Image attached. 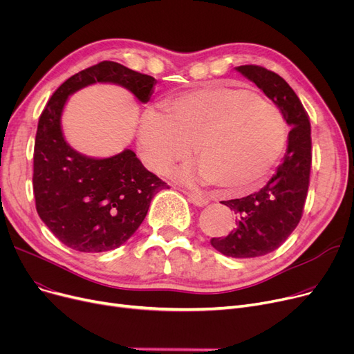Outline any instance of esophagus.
I'll list each match as a JSON object with an SVG mask.
<instances>
[{
    "label": "esophagus",
    "mask_w": 354,
    "mask_h": 354,
    "mask_svg": "<svg viewBox=\"0 0 354 354\" xmlns=\"http://www.w3.org/2000/svg\"><path fill=\"white\" fill-rule=\"evenodd\" d=\"M185 194H187V196L189 198V201L194 203V205L196 207H205L207 203L209 202L207 196H203L199 191H183Z\"/></svg>",
    "instance_id": "34e87169"
}]
</instances>
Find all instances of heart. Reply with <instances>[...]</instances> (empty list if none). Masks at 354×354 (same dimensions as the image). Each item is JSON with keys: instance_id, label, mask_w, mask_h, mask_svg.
Returning a JSON list of instances; mask_svg holds the SVG:
<instances>
[{"instance_id": "b5f03b06", "label": "heart", "mask_w": 354, "mask_h": 354, "mask_svg": "<svg viewBox=\"0 0 354 354\" xmlns=\"http://www.w3.org/2000/svg\"><path fill=\"white\" fill-rule=\"evenodd\" d=\"M195 145L199 175L231 194L261 183L287 145L281 111L251 90L207 86L163 100L138 127L139 155L155 172L187 160ZM176 175L188 180L192 171Z\"/></svg>"}]
</instances>
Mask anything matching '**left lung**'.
<instances>
[{"label":"left lung","instance_id":"8db88e82","mask_svg":"<svg viewBox=\"0 0 354 354\" xmlns=\"http://www.w3.org/2000/svg\"><path fill=\"white\" fill-rule=\"evenodd\" d=\"M235 70L266 93L291 127L283 163L266 187L221 202L236 215V227L225 236L212 238V247L232 258H254L280 247L303 216L310 185L311 127L299 96L277 73L254 64Z\"/></svg>","mask_w":354,"mask_h":354}]
</instances>
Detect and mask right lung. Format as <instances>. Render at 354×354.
Wrapping results in <instances>:
<instances>
[{
  "mask_svg": "<svg viewBox=\"0 0 354 354\" xmlns=\"http://www.w3.org/2000/svg\"><path fill=\"white\" fill-rule=\"evenodd\" d=\"M95 83L127 88L142 103L156 80L115 62H100L67 79L47 102L34 143L35 208L64 245L80 252L119 248L143 222L152 198L169 188L130 149L96 159L66 142L62 113L70 95Z\"/></svg>",
  "mask_w": 354,
  "mask_h": 354,
  "instance_id": "obj_1",
  "label": "right lung"
}]
</instances>
